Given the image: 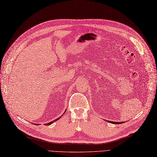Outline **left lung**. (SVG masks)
<instances>
[{"mask_svg": "<svg viewBox=\"0 0 157 157\" xmlns=\"http://www.w3.org/2000/svg\"><path fill=\"white\" fill-rule=\"evenodd\" d=\"M109 122L112 123V124H123V122H113V121H109Z\"/></svg>", "mask_w": 157, "mask_h": 157, "instance_id": "8db88e82", "label": "left lung"}]
</instances>
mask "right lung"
Wrapping results in <instances>:
<instances>
[{"mask_svg":"<svg viewBox=\"0 0 157 157\" xmlns=\"http://www.w3.org/2000/svg\"><path fill=\"white\" fill-rule=\"evenodd\" d=\"M61 117H59V118H57V119H56V120H54V121H52V122H49V123H48V124H46V125H51V124H53V121H57V120H59V118H61ZM36 125H37V124H36Z\"/></svg>","mask_w":157,"mask_h":157,"instance_id":"1","label":"right lung"}]
</instances>
